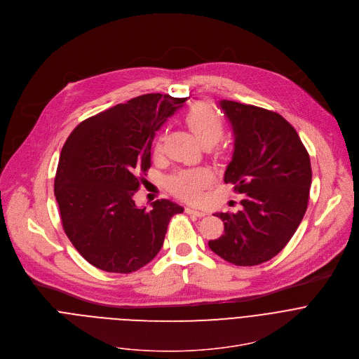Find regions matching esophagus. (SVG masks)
Listing matches in <instances>:
<instances>
[{
  "label": "esophagus",
  "mask_w": 359,
  "mask_h": 359,
  "mask_svg": "<svg viewBox=\"0 0 359 359\" xmlns=\"http://www.w3.org/2000/svg\"><path fill=\"white\" fill-rule=\"evenodd\" d=\"M186 214H189V215H196V217L201 218V217H204V215H205V211H201V210H196V208L187 207V208H186Z\"/></svg>",
  "instance_id": "1"
}]
</instances>
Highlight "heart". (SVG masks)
Masks as SVG:
<instances>
[{"instance_id": "obj_1", "label": "heart", "mask_w": 359, "mask_h": 359, "mask_svg": "<svg viewBox=\"0 0 359 359\" xmlns=\"http://www.w3.org/2000/svg\"><path fill=\"white\" fill-rule=\"evenodd\" d=\"M184 123L198 141L205 147L215 145L224 135L225 124L219 111L208 102H197L184 114ZM162 147V140L156 142V151ZM212 180L210 170L204 168H191L176 172L168 179L169 189L186 200H197L201 190Z\"/></svg>"}]
</instances>
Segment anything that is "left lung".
I'll return each instance as SVG.
<instances>
[{
    "instance_id": "8db88e82",
    "label": "left lung",
    "mask_w": 359,
    "mask_h": 359,
    "mask_svg": "<svg viewBox=\"0 0 359 359\" xmlns=\"http://www.w3.org/2000/svg\"><path fill=\"white\" fill-rule=\"evenodd\" d=\"M221 107L235 133V152L224 180L243 200L241 211L217 214L224 235L208 246L235 266H257L287 246L306 212L311 158L281 114L233 100H222Z\"/></svg>"
}]
</instances>
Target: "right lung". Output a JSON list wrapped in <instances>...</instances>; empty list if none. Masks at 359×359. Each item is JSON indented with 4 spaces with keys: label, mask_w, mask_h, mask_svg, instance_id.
I'll return each instance as SVG.
<instances>
[{
    "label": "right lung",
    "mask_w": 359,
    "mask_h": 359,
    "mask_svg": "<svg viewBox=\"0 0 359 359\" xmlns=\"http://www.w3.org/2000/svg\"><path fill=\"white\" fill-rule=\"evenodd\" d=\"M186 102L147 93L79 123L67 138L54 179L61 225L93 267L128 274L161 250L168 225L183 208L156 200L138 208L134 194L151 168L155 131Z\"/></svg>",
    "instance_id": "right-lung-1"
}]
</instances>
